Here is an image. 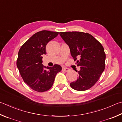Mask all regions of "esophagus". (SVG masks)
I'll return each instance as SVG.
<instances>
[{
    "mask_svg": "<svg viewBox=\"0 0 122 122\" xmlns=\"http://www.w3.org/2000/svg\"><path fill=\"white\" fill-rule=\"evenodd\" d=\"M69 70H70L69 69L67 68H62V71H63L67 72V71H69Z\"/></svg>",
    "mask_w": 122,
    "mask_h": 122,
    "instance_id": "34e87169",
    "label": "esophagus"
}]
</instances>
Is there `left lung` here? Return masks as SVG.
I'll return each mask as SVG.
<instances>
[{
    "label": "left lung",
    "mask_w": 122,
    "mask_h": 122,
    "mask_svg": "<svg viewBox=\"0 0 122 122\" xmlns=\"http://www.w3.org/2000/svg\"><path fill=\"white\" fill-rule=\"evenodd\" d=\"M61 38L69 46L70 53L77 66L78 78L70 85L73 89L83 91L96 84L105 68L106 54L101 44L88 33L79 31L60 32Z\"/></svg>",
    "instance_id": "8db88e82"
}]
</instances>
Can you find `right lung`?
Masks as SVG:
<instances>
[{
  "label": "right lung",
  "mask_w": 122,
  "mask_h": 122,
  "mask_svg": "<svg viewBox=\"0 0 122 122\" xmlns=\"http://www.w3.org/2000/svg\"><path fill=\"white\" fill-rule=\"evenodd\" d=\"M58 34L59 32L41 31L32 35L19 50L17 67L24 82L35 91L43 92L50 90L56 75L62 70L59 65L46 67L42 64V56L46 54V45Z\"/></svg>",
  "instance_id": "1"
}]
</instances>
